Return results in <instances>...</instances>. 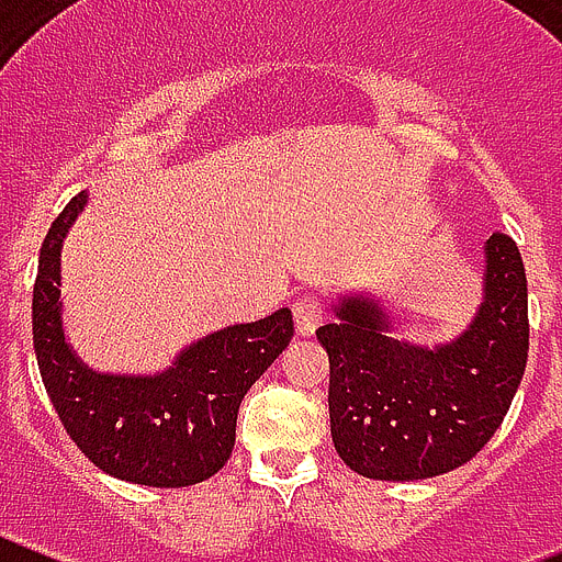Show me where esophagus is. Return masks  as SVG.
Returning a JSON list of instances; mask_svg holds the SVG:
<instances>
[{
  "instance_id": "obj_1",
  "label": "esophagus",
  "mask_w": 562,
  "mask_h": 562,
  "mask_svg": "<svg viewBox=\"0 0 562 562\" xmlns=\"http://www.w3.org/2000/svg\"><path fill=\"white\" fill-rule=\"evenodd\" d=\"M325 318V302L316 293H302L293 300V322H296V330L300 336H313L316 327L322 325Z\"/></svg>"
}]
</instances>
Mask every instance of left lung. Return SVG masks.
I'll list each match as a JSON object with an SVG mask.
<instances>
[{"label":"left lung","mask_w":562,"mask_h":562,"mask_svg":"<svg viewBox=\"0 0 562 562\" xmlns=\"http://www.w3.org/2000/svg\"><path fill=\"white\" fill-rule=\"evenodd\" d=\"M482 305L453 341L394 338L372 293H344L316 338L330 358V434L338 457L381 482L442 476L476 457L504 423L529 352L527 271L515 240L484 244Z\"/></svg>","instance_id":"1"}]
</instances>
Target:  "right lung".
<instances>
[{
	"instance_id": "right-lung-1",
	"label": "right lung",
	"mask_w": 562,
	"mask_h": 562,
	"mask_svg": "<svg viewBox=\"0 0 562 562\" xmlns=\"http://www.w3.org/2000/svg\"><path fill=\"white\" fill-rule=\"evenodd\" d=\"M86 204L80 190L38 255L33 347L44 389L60 426L109 476L148 487L204 482L232 457L240 401L291 341V311L206 333L154 375L98 372L67 341L60 302V251Z\"/></svg>"
}]
</instances>
